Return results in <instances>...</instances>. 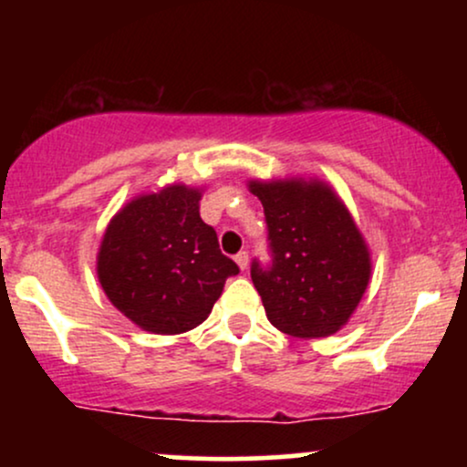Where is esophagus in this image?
<instances>
[{
  "label": "esophagus",
  "mask_w": 467,
  "mask_h": 467,
  "mask_svg": "<svg viewBox=\"0 0 467 467\" xmlns=\"http://www.w3.org/2000/svg\"><path fill=\"white\" fill-rule=\"evenodd\" d=\"M234 261H237V265L241 267V270H245V267H248V252H245V250L237 252V256H234Z\"/></svg>",
  "instance_id": "esophagus-1"
}]
</instances>
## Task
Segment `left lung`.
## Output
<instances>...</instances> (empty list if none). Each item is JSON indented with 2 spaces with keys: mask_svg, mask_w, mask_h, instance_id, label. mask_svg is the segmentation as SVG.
<instances>
[{
  "mask_svg": "<svg viewBox=\"0 0 467 467\" xmlns=\"http://www.w3.org/2000/svg\"><path fill=\"white\" fill-rule=\"evenodd\" d=\"M264 203L270 261L250 276L267 320L294 337H325L349 320L368 285L371 261L360 230L320 182H250Z\"/></svg>",
  "mask_w": 467,
  "mask_h": 467,
  "instance_id": "left-lung-1",
  "label": "left lung"
}]
</instances>
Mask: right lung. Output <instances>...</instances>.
<instances>
[{
  "label": "right lung",
  "instance_id": "obj_1",
  "mask_svg": "<svg viewBox=\"0 0 467 467\" xmlns=\"http://www.w3.org/2000/svg\"><path fill=\"white\" fill-rule=\"evenodd\" d=\"M239 265L219 250L200 217V192L186 186L142 195L111 219L99 252L107 298L153 334H182L211 314Z\"/></svg>",
  "mask_w": 467,
  "mask_h": 467
}]
</instances>
